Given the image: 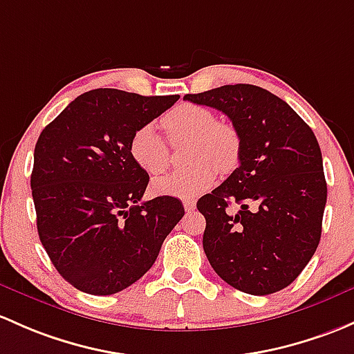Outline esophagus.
Listing matches in <instances>:
<instances>
[{"label":"esophagus","instance_id":"1","mask_svg":"<svg viewBox=\"0 0 354 354\" xmlns=\"http://www.w3.org/2000/svg\"><path fill=\"white\" fill-rule=\"evenodd\" d=\"M183 207H185V210H187V212H193V210H195L196 203L193 202V200H185Z\"/></svg>","mask_w":354,"mask_h":354}]
</instances>
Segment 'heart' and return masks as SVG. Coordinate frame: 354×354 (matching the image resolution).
Masks as SVG:
<instances>
[{
    "label": "heart",
    "instance_id": "heart-1",
    "mask_svg": "<svg viewBox=\"0 0 354 354\" xmlns=\"http://www.w3.org/2000/svg\"><path fill=\"white\" fill-rule=\"evenodd\" d=\"M161 125L171 144L189 140L187 159L193 165L154 180L152 189L158 195L192 198L214 183L215 167L227 173L239 161V133L225 122H215V115L203 106H176L161 118ZM129 151L133 162L152 176L169 166V147L154 125L137 129Z\"/></svg>",
    "mask_w": 354,
    "mask_h": 354
}]
</instances>
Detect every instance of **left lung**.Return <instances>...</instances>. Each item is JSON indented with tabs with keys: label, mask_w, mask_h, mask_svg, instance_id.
I'll return each instance as SVG.
<instances>
[{
	"label": "left lung",
	"mask_w": 354,
	"mask_h": 354,
	"mask_svg": "<svg viewBox=\"0 0 354 354\" xmlns=\"http://www.w3.org/2000/svg\"><path fill=\"white\" fill-rule=\"evenodd\" d=\"M185 100L225 113L241 140L239 167L196 202L207 221L208 261L244 293L283 290L321 241L327 185L314 132L288 103L254 84H225Z\"/></svg>",
	"instance_id": "obj_1"
}]
</instances>
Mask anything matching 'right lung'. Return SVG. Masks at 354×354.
Instances as JSON below:
<instances>
[{
	"label": "right lung",
	"mask_w": 354,
	"mask_h": 354,
	"mask_svg": "<svg viewBox=\"0 0 354 354\" xmlns=\"http://www.w3.org/2000/svg\"><path fill=\"white\" fill-rule=\"evenodd\" d=\"M178 98L91 89L40 133L30 178L37 230L59 274L81 292L111 295L136 283L185 215L174 196L142 202L149 174L129 151L133 132Z\"/></svg>",
	"instance_id": "right-lung-1"
}]
</instances>
